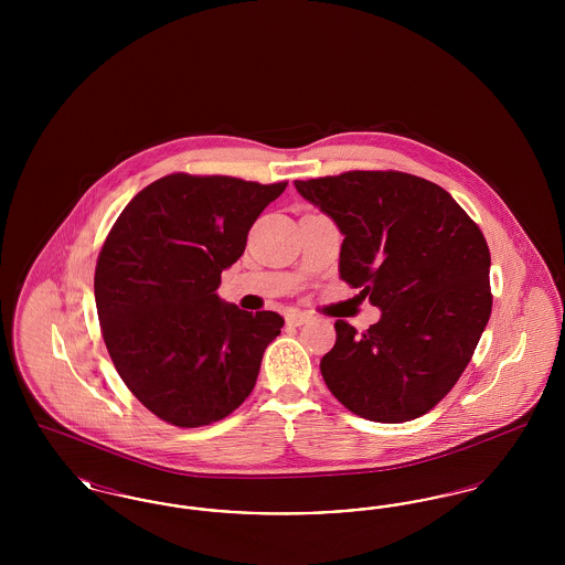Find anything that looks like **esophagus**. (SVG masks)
<instances>
[{"mask_svg": "<svg viewBox=\"0 0 565 565\" xmlns=\"http://www.w3.org/2000/svg\"><path fill=\"white\" fill-rule=\"evenodd\" d=\"M309 320H311V316L302 313V311H292V313L286 316V322L292 323V326H302V323H307Z\"/></svg>", "mask_w": 565, "mask_h": 565, "instance_id": "esophagus-1", "label": "esophagus"}]
</instances>
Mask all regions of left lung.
<instances>
[{"label": "left lung", "mask_w": 565, "mask_h": 565, "mask_svg": "<svg viewBox=\"0 0 565 565\" xmlns=\"http://www.w3.org/2000/svg\"><path fill=\"white\" fill-rule=\"evenodd\" d=\"M295 186L345 235L341 279L381 309L366 332L334 322L337 343L320 362L328 390L379 424L426 415L456 385L491 316L481 228L447 190L403 171Z\"/></svg>", "instance_id": "8db88e82"}]
</instances>
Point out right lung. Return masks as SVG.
<instances>
[{"label": "right lung", "mask_w": 565, "mask_h": 565, "mask_svg": "<svg viewBox=\"0 0 565 565\" xmlns=\"http://www.w3.org/2000/svg\"><path fill=\"white\" fill-rule=\"evenodd\" d=\"M286 186L171 173L114 222L95 267L102 334L125 385L162 422L210 426L252 394L284 318L224 305L215 290Z\"/></svg>", "instance_id": "right-lung-1"}]
</instances>
